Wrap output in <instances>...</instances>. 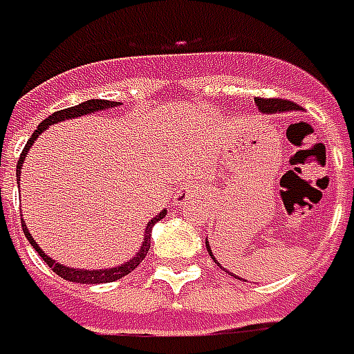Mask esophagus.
I'll use <instances>...</instances> for the list:
<instances>
[{"instance_id": "obj_1", "label": "esophagus", "mask_w": 354, "mask_h": 354, "mask_svg": "<svg viewBox=\"0 0 354 354\" xmlns=\"http://www.w3.org/2000/svg\"><path fill=\"white\" fill-rule=\"evenodd\" d=\"M197 197V189H195L194 185H184V187H180L174 195V203L176 205H187V203H192Z\"/></svg>"}]
</instances>
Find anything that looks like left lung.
Returning a JSON list of instances; mask_svg holds the SVG:
<instances>
[{"label":"left lung","mask_w":354,"mask_h":354,"mask_svg":"<svg viewBox=\"0 0 354 354\" xmlns=\"http://www.w3.org/2000/svg\"><path fill=\"white\" fill-rule=\"evenodd\" d=\"M254 103H257V107H259V111L261 113H268V115H272V113H283V111H297L299 105L297 103H293V101H288V100H254ZM205 243H207V251H209V254L212 257V251H211V245H209V241L205 239ZM214 259V257H212ZM216 263V261H214ZM220 266V263H216ZM222 268V266H220ZM224 272H226V268H224ZM230 276H232V272H228Z\"/></svg>","instance_id":"8db88e82"}]
</instances>
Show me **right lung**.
<instances>
[{
  "label": "right lung",
  "mask_w": 354,
  "mask_h": 354,
  "mask_svg": "<svg viewBox=\"0 0 354 354\" xmlns=\"http://www.w3.org/2000/svg\"><path fill=\"white\" fill-rule=\"evenodd\" d=\"M120 103L118 101H107V100H90V101H84L80 105H74V107L63 109V111H57L53 115H49L46 120H41L38 124V130L30 136V140L26 142L24 145V149L21 153V159L17 162V176L21 178V169H22V162H24V157L28 155L30 151L32 143L36 142V138H38L44 130H48V126L55 124V122H61V120H71V118L76 117H82V115H90V113H97V111H103V109H111V107H118ZM165 214L167 211L159 212L155 218L147 224V228H145V236H143V243L140 247V251L124 264H118L115 268H103V270H82V268H68V266H63V264L55 263L53 259H49L48 254L44 253L41 249L36 243V239L32 237V234L26 228V224H24V220H22V230H24V236L26 239L30 241V245L38 251V254L44 259V263L48 264L51 270L55 272L57 276H61V278H65L68 281H76V283H107V281H115L120 280V278H124L126 274H130V272L138 268V264L142 263L143 259H145V254L149 251V247H151V228L153 224H157L160 218H165Z\"/></svg>",
  "instance_id": "obj_1"
}]
</instances>
